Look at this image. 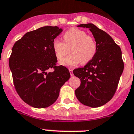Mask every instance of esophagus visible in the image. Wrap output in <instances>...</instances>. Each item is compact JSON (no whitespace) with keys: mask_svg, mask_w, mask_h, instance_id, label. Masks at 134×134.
I'll return each mask as SVG.
<instances>
[{"mask_svg":"<svg viewBox=\"0 0 134 134\" xmlns=\"http://www.w3.org/2000/svg\"><path fill=\"white\" fill-rule=\"evenodd\" d=\"M69 71H70V76H72L74 75L73 74V70L72 68H69Z\"/></svg>","mask_w":134,"mask_h":134,"instance_id":"1","label":"esophagus"}]
</instances>
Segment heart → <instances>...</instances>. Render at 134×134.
<instances>
[{"label": "heart", "instance_id": "obj_1", "mask_svg": "<svg viewBox=\"0 0 134 134\" xmlns=\"http://www.w3.org/2000/svg\"><path fill=\"white\" fill-rule=\"evenodd\" d=\"M64 42L56 39L53 42V49L58 60H61L70 48V54L60 62L62 65L73 66L81 62L82 64L90 62L95 57L97 51L95 39L87 32L78 28H71L63 35Z\"/></svg>", "mask_w": 134, "mask_h": 134}]
</instances>
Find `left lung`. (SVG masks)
<instances>
[{
    "instance_id": "8db88e82",
    "label": "left lung",
    "mask_w": 134,
    "mask_h": 134,
    "mask_svg": "<svg viewBox=\"0 0 134 134\" xmlns=\"http://www.w3.org/2000/svg\"><path fill=\"white\" fill-rule=\"evenodd\" d=\"M78 27L89 28L96 41L97 51L84 67L74 70V74L81 81L75 93L84 105L99 107L108 103L116 91L124 66L122 51L107 33L94 24H80Z\"/></svg>"
}]
</instances>
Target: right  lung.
Here are the masks:
<instances>
[{
  "mask_svg": "<svg viewBox=\"0 0 134 134\" xmlns=\"http://www.w3.org/2000/svg\"><path fill=\"white\" fill-rule=\"evenodd\" d=\"M62 31L57 26L41 27L27 32L16 42L9 58L14 87L21 99L38 109L51 106L70 74L57 66L53 49L54 39ZM53 71L47 72L49 69Z\"/></svg>",
  "mask_w": 134,
  "mask_h": 134,
  "instance_id": "1",
  "label": "right lung"
}]
</instances>
